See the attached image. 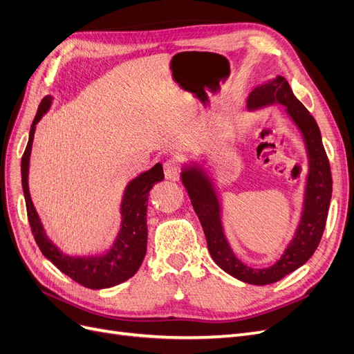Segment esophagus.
Segmentation results:
<instances>
[{"label":"esophagus","mask_w":354,"mask_h":354,"mask_svg":"<svg viewBox=\"0 0 354 354\" xmlns=\"http://www.w3.org/2000/svg\"><path fill=\"white\" fill-rule=\"evenodd\" d=\"M163 172L166 179L169 180H178L180 175V167L175 159H169L163 163Z\"/></svg>","instance_id":"34e87169"}]
</instances>
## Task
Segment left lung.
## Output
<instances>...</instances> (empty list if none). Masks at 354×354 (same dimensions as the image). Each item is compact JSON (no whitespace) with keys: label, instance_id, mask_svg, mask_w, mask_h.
I'll return each mask as SVG.
<instances>
[{"label":"left lung","instance_id":"left-lung-1","mask_svg":"<svg viewBox=\"0 0 354 354\" xmlns=\"http://www.w3.org/2000/svg\"><path fill=\"white\" fill-rule=\"evenodd\" d=\"M272 103L286 106L293 122L302 133L309 157V174L306 180L302 220L293 241L276 264L268 268H251L234 257L226 241L220 221V205L212 180L201 169L189 167L182 172L191 204L203 226L208 251L214 263L230 276L241 281L266 286L281 280L287 274L304 266L317 251L328 216L333 194V178L328 157L322 146L321 131L309 111L299 102L284 77L279 75L251 91L248 96V109H257Z\"/></svg>","mask_w":354,"mask_h":354}]
</instances>
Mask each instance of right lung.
<instances>
[{"label":"right lung","instance_id":"add662e5","mask_svg":"<svg viewBox=\"0 0 354 354\" xmlns=\"http://www.w3.org/2000/svg\"><path fill=\"white\" fill-rule=\"evenodd\" d=\"M50 99L52 97L46 96L39 104L32 122L28 146H26L21 157V185L29 225L39 250L59 271L67 274L70 279L87 287V289H108V287L116 286L133 277L142 263L147 250L149 192L156 182H160L163 179V167L160 163H157L147 172L141 174L128 184L121 205L122 227L109 252L95 257H70L62 254L45 234L41 220H39L30 200L28 184L29 159L35 128L39 120L48 111Z\"/></svg>","mask_w":354,"mask_h":354}]
</instances>
